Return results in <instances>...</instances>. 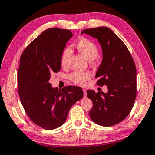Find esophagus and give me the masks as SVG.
Wrapping results in <instances>:
<instances>
[{
  "label": "esophagus",
  "mask_w": 155,
  "mask_h": 155,
  "mask_svg": "<svg viewBox=\"0 0 155 155\" xmlns=\"http://www.w3.org/2000/svg\"><path fill=\"white\" fill-rule=\"evenodd\" d=\"M83 91H84V97H86V96H87V94H86V90L84 88Z\"/></svg>",
  "instance_id": "1"
}]
</instances>
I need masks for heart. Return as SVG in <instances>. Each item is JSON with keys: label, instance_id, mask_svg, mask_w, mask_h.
<instances>
[{"label": "heart", "instance_id": "1", "mask_svg": "<svg viewBox=\"0 0 155 155\" xmlns=\"http://www.w3.org/2000/svg\"><path fill=\"white\" fill-rule=\"evenodd\" d=\"M78 51L88 61H93L98 57V49L95 43L88 39L82 38L76 44ZM71 54V51L69 47H67L62 51L60 57L61 65L66 67ZM91 74L87 71H74L69 76V79L74 83L79 85H84L85 82L89 79Z\"/></svg>", "mask_w": 155, "mask_h": 155}]
</instances>
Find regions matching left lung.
<instances>
[{"instance_id": "8db88e82", "label": "left lung", "mask_w": 155, "mask_h": 155, "mask_svg": "<svg viewBox=\"0 0 155 155\" xmlns=\"http://www.w3.org/2000/svg\"><path fill=\"white\" fill-rule=\"evenodd\" d=\"M96 38L102 48L103 59L96 74L98 86L108 92L87 91L93 102L89 111L92 121L110 127L123 121L133 108L136 98V67L130 53L122 40L106 27L85 29L81 34Z\"/></svg>"}]
</instances>
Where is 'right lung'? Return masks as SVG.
<instances>
[{
	"mask_svg": "<svg viewBox=\"0 0 155 155\" xmlns=\"http://www.w3.org/2000/svg\"><path fill=\"white\" fill-rule=\"evenodd\" d=\"M72 36L69 30L47 29L26 47L20 57L18 72L20 101L31 120L45 130L62 125L71 106L83 98L81 88L69 86L58 91L49 82L51 74L61 69V52Z\"/></svg>",
	"mask_w": 155,
	"mask_h": 155,
	"instance_id": "add662e5",
	"label": "right lung"
}]
</instances>
